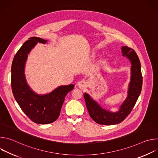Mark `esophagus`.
<instances>
[{"mask_svg": "<svg viewBox=\"0 0 158 158\" xmlns=\"http://www.w3.org/2000/svg\"><path fill=\"white\" fill-rule=\"evenodd\" d=\"M77 85H78V87H79L80 89H84V88L85 87L87 84H86V82H85V81H80V82H78Z\"/></svg>", "mask_w": 158, "mask_h": 158, "instance_id": "1", "label": "esophagus"}]
</instances>
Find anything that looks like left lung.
I'll list each match as a JSON object with an SVG mask.
<instances>
[{"mask_svg":"<svg viewBox=\"0 0 158 158\" xmlns=\"http://www.w3.org/2000/svg\"><path fill=\"white\" fill-rule=\"evenodd\" d=\"M123 56L127 57L131 64L130 82L127 96L116 112L102 108L89 94L85 93L84 97L89 116L97 123L102 125L117 124L124 121L129 114L136 104L141 91L143 77L141 64L135 51L127 46L121 47Z\"/></svg>","mask_w":158,"mask_h":158,"instance_id":"left-lung-1","label":"left lung"}]
</instances>
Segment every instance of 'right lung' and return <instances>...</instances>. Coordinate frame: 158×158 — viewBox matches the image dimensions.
Masks as SVG:
<instances>
[{
  "label": "right lung",
  "mask_w": 158,
  "mask_h": 158,
  "mask_svg": "<svg viewBox=\"0 0 158 158\" xmlns=\"http://www.w3.org/2000/svg\"><path fill=\"white\" fill-rule=\"evenodd\" d=\"M48 40L32 37L17 51L11 67V85L15 99L21 109L33 122L46 124L57 119L65 97L74 87V84L60 85L49 93L39 94L27 84L25 67L28 56L38 42Z\"/></svg>",
  "instance_id": "right-lung-1"
}]
</instances>
